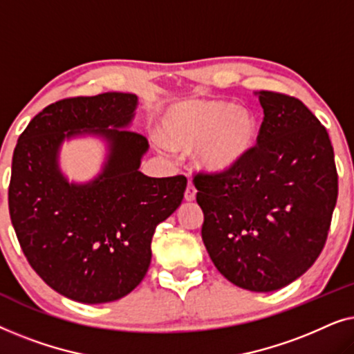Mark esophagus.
<instances>
[{"label": "esophagus", "instance_id": "34e87169", "mask_svg": "<svg viewBox=\"0 0 354 354\" xmlns=\"http://www.w3.org/2000/svg\"><path fill=\"white\" fill-rule=\"evenodd\" d=\"M195 198H196V188L193 183H188L185 190V201H195Z\"/></svg>", "mask_w": 354, "mask_h": 354}]
</instances>
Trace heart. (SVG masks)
<instances>
[{
	"mask_svg": "<svg viewBox=\"0 0 354 354\" xmlns=\"http://www.w3.org/2000/svg\"><path fill=\"white\" fill-rule=\"evenodd\" d=\"M159 132L176 151L195 148L198 169L225 176L245 164L259 140V120L246 106L222 100H185L164 111Z\"/></svg>",
	"mask_w": 354,
	"mask_h": 354,
	"instance_id": "b5f03b06",
	"label": "heart"
}]
</instances>
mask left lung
Listing matches in <instances>:
<instances>
[{
  "mask_svg": "<svg viewBox=\"0 0 354 354\" xmlns=\"http://www.w3.org/2000/svg\"><path fill=\"white\" fill-rule=\"evenodd\" d=\"M264 119L254 151L225 176L198 174L201 236L236 287L275 292L306 272L326 245L338 177L328 133L292 96L256 91Z\"/></svg>",
  "mask_w": 354,
  "mask_h": 354,
  "instance_id": "left-lung-1",
  "label": "left lung"
}]
</instances>
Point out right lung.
<instances>
[{"mask_svg":"<svg viewBox=\"0 0 354 354\" xmlns=\"http://www.w3.org/2000/svg\"><path fill=\"white\" fill-rule=\"evenodd\" d=\"M133 93L108 91L53 103L24 130L14 149L9 214L33 270L57 293L79 303L120 299L151 263L156 227L183 200V176L140 172L149 145L130 129ZM95 136L106 147L98 176L71 183L62 172L64 141Z\"/></svg>","mask_w":354,"mask_h":354,"instance_id":"right-lung-1","label":"right lung"}]
</instances>
